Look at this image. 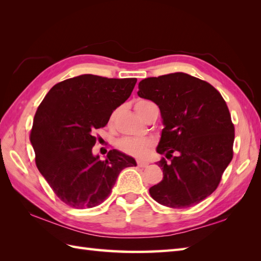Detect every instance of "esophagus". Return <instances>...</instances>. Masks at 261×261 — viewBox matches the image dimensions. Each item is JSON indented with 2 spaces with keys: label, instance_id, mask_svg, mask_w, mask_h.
<instances>
[{
  "label": "esophagus",
  "instance_id": "obj_1",
  "mask_svg": "<svg viewBox=\"0 0 261 261\" xmlns=\"http://www.w3.org/2000/svg\"><path fill=\"white\" fill-rule=\"evenodd\" d=\"M137 165L139 166V167H147V166H148V163H147V162H142V160H138V162H137Z\"/></svg>",
  "mask_w": 261,
  "mask_h": 261
}]
</instances>
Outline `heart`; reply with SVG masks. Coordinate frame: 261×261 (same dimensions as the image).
<instances>
[{
	"mask_svg": "<svg viewBox=\"0 0 261 261\" xmlns=\"http://www.w3.org/2000/svg\"><path fill=\"white\" fill-rule=\"evenodd\" d=\"M152 104L150 101H147V99H140L138 101L135 105V109L137 111V113L139 114L141 118V115L143 113V110H145L148 105ZM116 115V111L111 115V121H113ZM153 142L151 139L149 138H134V137H126V138H122L121 140L118 142V147L120 150L123 152L131 154V156L135 157H145L146 154L150 151V149L152 148Z\"/></svg>",
	"mask_w": 261,
	"mask_h": 261,
	"instance_id": "obj_1",
	"label": "heart"
}]
</instances>
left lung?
Wrapping results in <instances>:
<instances>
[{"instance_id": "obj_1", "label": "left lung", "mask_w": 261, "mask_h": 261, "mask_svg": "<svg viewBox=\"0 0 261 261\" xmlns=\"http://www.w3.org/2000/svg\"><path fill=\"white\" fill-rule=\"evenodd\" d=\"M138 95L158 105L164 129L157 152L163 180L149 188L159 204L190 207L212 194L233 157L234 126L226 103L207 82L185 73L148 77Z\"/></svg>"}]
</instances>
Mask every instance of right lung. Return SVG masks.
I'll list each match as a JSON object with an SVG mask.
<instances>
[{
  "mask_svg": "<svg viewBox=\"0 0 261 261\" xmlns=\"http://www.w3.org/2000/svg\"><path fill=\"white\" fill-rule=\"evenodd\" d=\"M137 79H107L85 74L55 85L39 105L30 141L36 165L55 194L75 208L101 204L122 169L137 166L119 150L107 159L94 156L95 131L134 91Z\"/></svg>",
  "mask_w": 261,
  "mask_h": 261,
  "instance_id": "add662e5",
  "label": "right lung"
}]
</instances>
